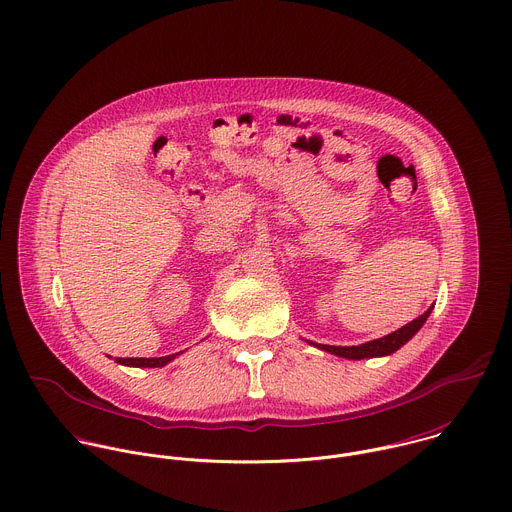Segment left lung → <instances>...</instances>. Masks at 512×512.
<instances>
[{"label":"left lung","instance_id":"8db88e82","mask_svg":"<svg viewBox=\"0 0 512 512\" xmlns=\"http://www.w3.org/2000/svg\"><path fill=\"white\" fill-rule=\"evenodd\" d=\"M430 310H432V306L424 314H420L418 318L408 322L406 326L398 328L396 332H390L388 336H382L378 340H370V342L360 344V346H328V344H314V346H318V348H322V350H326L330 354H336V356H342V358H350V360L372 358V356H388L394 350H398L404 342H408L420 330V326L426 322Z\"/></svg>","mask_w":512,"mask_h":512}]
</instances>
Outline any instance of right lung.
<instances>
[{"instance_id":"right-lung-1","label":"right lung","mask_w":512,"mask_h":512,"mask_svg":"<svg viewBox=\"0 0 512 512\" xmlns=\"http://www.w3.org/2000/svg\"><path fill=\"white\" fill-rule=\"evenodd\" d=\"M180 352L170 354V356H162V358H116V362L126 364V366H138V368H160L164 364H168L170 360H174Z\"/></svg>"}]
</instances>
